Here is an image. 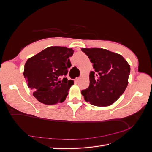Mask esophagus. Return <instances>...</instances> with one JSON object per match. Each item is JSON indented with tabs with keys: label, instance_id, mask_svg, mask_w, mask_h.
<instances>
[{
	"label": "esophagus",
	"instance_id": "esophagus-1",
	"mask_svg": "<svg viewBox=\"0 0 152 152\" xmlns=\"http://www.w3.org/2000/svg\"><path fill=\"white\" fill-rule=\"evenodd\" d=\"M79 80H80V77H77V78H75V82H79Z\"/></svg>",
	"mask_w": 152,
	"mask_h": 152
}]
</instances>
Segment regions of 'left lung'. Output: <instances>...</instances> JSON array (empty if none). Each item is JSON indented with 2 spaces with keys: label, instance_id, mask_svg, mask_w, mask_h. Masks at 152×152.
Segmentation results:
<instances>
[{
  "label": "left lung",
  "instance_id": "8db88e82",
  "mask_svg": "<svg viewBox=\"0 0 152 152\" xmlns=\"http://www.w3.org/2000/svg\"><path fill=\"white\" fill-rule=\"evenodd\" d=\"M94 72L89 75L90 84L81 93L87 102L107 107L120 98L128 85L130 65L121 54L101 48H82Z\"/></svg>",
  "mask_w": 152,
  "mask_h": 152
}]
</instances>
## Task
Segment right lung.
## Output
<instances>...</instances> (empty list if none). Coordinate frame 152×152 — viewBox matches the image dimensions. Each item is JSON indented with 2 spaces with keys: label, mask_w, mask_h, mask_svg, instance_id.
Segmentation results:
<instances>
[{
  "label": "right lung",
  "mask_w": 152,
  "mask_h": 152,
  "mask_svg": "<svg viewBox=\"0 0 152 152\" xmlns=\"http://www.w3.org/2000/svg\"><path fill=\"white\" fill-rule=\"evenodd\" d=\"M72 49L52 46L44 49L29 58L25 65L23 75L33 95L39 102L54 104L65 100L68 91L73 84L66 76L72 65L69 58Z\"/></svg>",
  "instance_id": "obj_1"
}]
</instances>
